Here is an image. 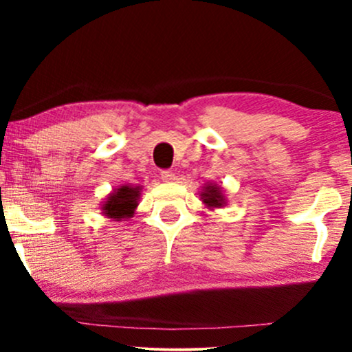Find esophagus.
Segmentation results:
<instances>
[{
    "label": "esophagus",
    "instance_id": "esophagus-1",
    "mask_svg": "<svg viewBox=\"0 0 352 352\" xmlns=\"http://www.w3.org/2000/svg\"><path fill=\"white\" fill-rule=\"evenodd\" d=\"M160 179H162L164 182H172V180H175V173H173L172 170H162L160 172Z\"/></svg>",
    "mask_w": 352,
    "mask_h": 352
}]
</instances>
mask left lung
Returning <instances> with one entry per match:
<instances>
[{
    "label": "left lung",
    "instance_id": "8db88e82",
    "mask_svg": "<svg viewBox=\"0 0 352 352\" xmlns=\"http://www.w3.org/2000/svg\"><path fill=\"white\" fill-rule=\"evenodd\" d=\"M200 197H201V201H204L208 208H220L227 204L223 197V190H221L220 185L217 184L205 185L204 192L200 193Z\"/></svg>",
    "mask_w": 352,
    "mask_h": 352
}]
</instances>
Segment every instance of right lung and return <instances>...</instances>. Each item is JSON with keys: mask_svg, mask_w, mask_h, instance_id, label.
I'll use <instances>...</instances> for the list:
<instances>
[{"mask_svg": "<svg viewBox=\"0 0 352 352\" xmlns=\"http://www.w3.org/2000/svg\"><path fill=\"white\" fill-rule=\"evenodd\" d=\"M140 190H142L140 187L122 185V187L116 188L114 192L109 193L100 210H102V213L107 218H114L117 221L134 217L137 205H139Z\"/></svg>", "mask_w": 352, "mask_h": 352, "instance_id": "1", "label": "right lung"}]
</instances>
